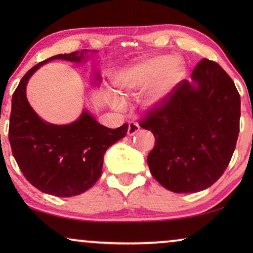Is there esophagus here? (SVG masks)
Listing matches in <instances>:
<instances>
[{"mask_svg": "<svg viewBox=\"0 0 253 253\" xmlns=\"http://www.w3.org/2000/svg\"><path fill=\"white\" fill-rule=\"evenodd\" d=\"M139 129L140 126H138V123L130 122L129 126H127V134H129V136H133L134 133H137L138 131H139Z\"/></svg>", "mask_w": 253, "mask_h": 253, "instance_id": "esophagus-1", "label": "esophagus"}]
</instances>
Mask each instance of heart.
<instances>
[{
	"mask_svg": "<svg viewBox=\"0 0 253 253\" xmlns=\"http://www.w3.org/2000/svg\"><path fill=\"white\" fill-rule=\"evenodd\" d=\"M184 63L172 56H158L134 65L117 82V87L124 94L139 92L150 87L144 98L145 105L155 106L160 103L171 91L176 83L184 74ZM116 108H122L123 102L116 96L110 98Z\"/></svg>",
	"mask_w": 253,
	"mask_h": 253,
	"instance_id": "1",
	"label": "heart"
}]
</instances>
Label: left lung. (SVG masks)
Returning a JSON list of instances; mask_svg holds the SVG:
<instances>
[{"label": "left lung", "instance_id": "left-lung-1", "mask_svg": "<svg viewBox=\"0 0 253 253\" xmlns=\"http://www.w3.org/2000/svg\"><path fill=\"white\" fill-rule=\"evenodd\" d=\"M191 78L178 83L139 122L155 137L147 157L152 176L176 193L214 184L229 165L240 133V93L227 72L203 58Z\"/></svg>", "mask_w": 253, "mask_h": 253}]
</instances>
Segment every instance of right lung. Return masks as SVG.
<instances>
[{"label":"right lung","instance_id":"obj_1","mask_svg":"<svg viewBox=\"0 0 253 253\" xmlns=\"http://www.w3.org/2000/svg\"><path fill=\"white\" fill-rule=\"evenodd\" d=\"M82 53L58 54L26 72L12 94L9 141L13 158L25 178L41 192L72 197L91 189L102 172L107 148L126 137L127 123L109 129L84 110L67 126L44 122L26 98V85L41 65L51 60L81 62Z\"/></svg>","mask_w":253,"mask_h":253}]
</instances>
